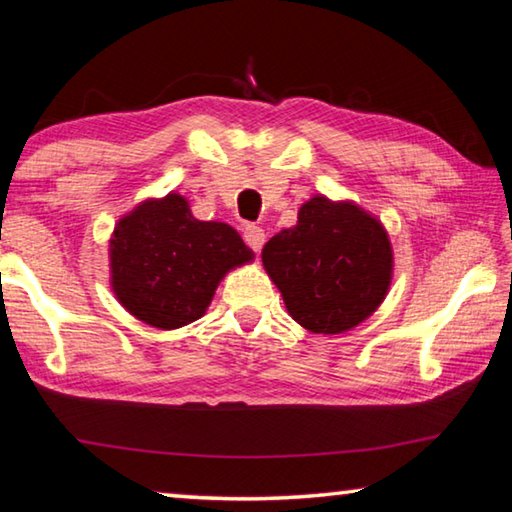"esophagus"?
Instances as JSON below:
<instances>
[{"mask_svg":"<svg viewBox=\"0 0 512 512\" xmlns=\"http://www.w3.org/2000/svg\"><path fill=\"white\" fill-rule=\"evenodd\" d=\"M264 239H266V235H264V230L259 228V225L248 223L246 228H244V241H246L250 248L255 250V253H259V250H262Z\"/></svg>","mask_w":512,"mask_h":512,"instance_id":"1","label":"esophagus"}]
</instances>
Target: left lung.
<instances>
[{"label":"left lung","instance_id":"obj_1","mask_svg":"<svg viewBox=\"0 0 512 512\" xmlns=\"http://www.w3.org/2000/svg\"><path fill=\"white\" fill-rule=\"evenodd\" d=\"M262 262L296 323L341 334L363 323L391 287L393 250L377 219L354 203L314 196L277 232Z\"/></svg>","mask_w":512,"mask_h":512}]
</instances>
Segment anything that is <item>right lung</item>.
Masks as SVG:
<instances>
[{
  "label": "right lung",
  "mask_w": 512,
  "mask_h": 512,
  "mask_svg": "<svg viewBox=\"0 0 512 512\" xmlns=\"http://www.w3.org/2000/svg\"><path fill=\"white\" fill-rule=\"evenodd\" d=\"M253 259L235 228L198 221L183 196L146 201L110 239L112 291L142 323L176 329L205 314L223 275Z\"/></svg>",
  "instance_id": "right-lung-1"
}]
</instances>
